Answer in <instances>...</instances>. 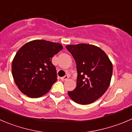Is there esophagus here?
<instances>
[{
    "instance_id": "34e87169",
    "label": "esophagus",
    "mask_w": 132,
    "mask_h": 132,
    "mask_svg": "<svg viewBox=\"0 0 132 132\" xmlns=\"http://www.w3.org/2000/svg\"><path fill=\"white\" fill-rule=\"evenodd\" d=\"M68 78H69V76H67V75H66V76H63V77H61V80H62V81H65V80H67Z\"/></svg>"
}]
</instances>
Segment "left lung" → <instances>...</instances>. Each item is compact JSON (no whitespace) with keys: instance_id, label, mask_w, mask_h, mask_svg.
I'll use <instances>...</instances> for the list:
<instances>
[{"instance_id":"1","label":"left lung","mask_w":132,"mask_h":132,"mask_svg":"<svg viewBox=\"0 0 132 132\" xmlns=\"http://www.w3.org/2000/svg\"><path fill=\"white\" fill-rule=\"evenodd\" d=\"M76 64V87L68 91L69 97L80 104H89L101 97L108 88L113 65L101 48L88 44L67 45Z\"/></svg>"}]
</instances>
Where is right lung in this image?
I'll return each instance as SVG.
<instances>
[{
    "mask_svg": "<svg viewBox=\"0 0 132 132\" xmlns=\"http://www.w3.org/2000/svg\"><path fill=\"white\" fill-rule=\"evenodd\" d=\"M63 49L61 44L45 40L30 41L20 48L12 62V75L20 91L31 98L43 96L57 81L52 58Z\"/></svg>",
    "mask_w": 132,
    "mask_h": 132,
    "instance_id": "add662e5",
    "label": "right lung"
}]
</instances>
